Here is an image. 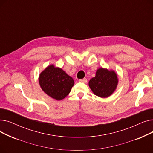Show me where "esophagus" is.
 <instances>
[{"instance_id":"34e87169","label":"esophagus","mask_w":153,"mask_h":153,"mask_svg":"<svg viewBox=\"0 0 153 153\" xmlns=\"http://www.w3.org/2000/svg\"><path fill=\"white\" fill-rule=\"evenodd\" d=\"M79 82H82V83H86L87 82V79L84 78V79H80Z\"/></svg>"}]
</instances>
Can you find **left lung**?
I'll list each match as a JSON object with an SVG mask.
<instances>
[{
	"label": "left lung",
	"instance_id": "1",
	"mask_svg": "<svg viewBox=\"0 0 153 153\" xmlns=\"http://www.w3.org/2000/svg\"><path fill=\"white\" fill-rule=\"evenodd\" d=\"M118 83L117 74L115 71L100 68L96 71L95 76L89 81V85L95 95L106 98L114 92Z\"/></svg>",
	"mask_w": 153,
	"mask_h": 153
}]
</instances>
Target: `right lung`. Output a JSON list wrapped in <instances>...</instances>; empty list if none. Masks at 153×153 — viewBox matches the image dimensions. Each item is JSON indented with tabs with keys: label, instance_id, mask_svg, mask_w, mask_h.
<instances>
[{
	"label": "right lung",
	"instance_id": "1",
	"mask_svg": "<svg viewBox=\"0 0 153 153\" xmlns=\"http://www.w3.org/2000/svg\"><path fill=\"white\" fill-rule=\"evenodd\" d=\"M38 79L43 91L56 100L65 98L74 84L73 79L53 64L46 67L39 74Z\"/></svg>",
	"mask_w": 153,
	"mask_h": 153
}]
</instances>
